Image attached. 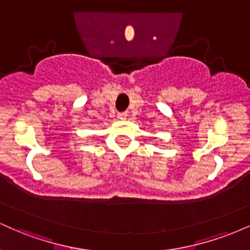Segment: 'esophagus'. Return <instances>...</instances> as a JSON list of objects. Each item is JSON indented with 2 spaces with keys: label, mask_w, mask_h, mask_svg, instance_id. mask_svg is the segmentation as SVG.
Wrapping results in <instances>:
<instances>
[{
  "label": "esophagus",
  "mask_w": 250,
  "mask_h": 250,
  "mask_svg": "<svg viewBox=\"0 0 250 250\" xmlns=\"http://www.w3.org/2000/svg\"><path fill=\"white\" fill-rule=\"evenodd\" d=\"M117 117H119L120 120H125V117H127V113H125V111H120V113H117Z\"/></svg>",
  "instance_id": "esophagus-1"
}]
</instances>
